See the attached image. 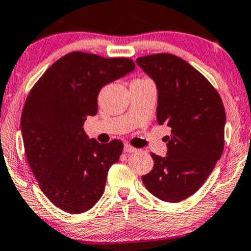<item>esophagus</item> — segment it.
Listing matches in <instances>:
<instances>
[{
	"label": "esophagus",
	"mask_w": 251,
	"mask_h": 251,
	"mask_svg": "<svg viewBox=\"0 0 251 251\" xmlns=\"http://www.w3.org/2000/svg\"><path fill=\"white\" fill-rule=\"evenodd\" d=\"M123 151H125V152H126V153H135V152H137V149L132 147L131 145H129V144H126Z\"/></svg>",
	"instance_id": "esophagus-1"
}]
</instances>
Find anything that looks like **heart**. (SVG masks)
<instances>
[{
	"label": "heart",
	"mask_w": 251,
	"mask_h": 251,
	"mask_svg": "<svg viewBox=\"0 0 251 251\" xmlns=\"http://www.w3.org/2000/svg\"><path fill=\"white\" fill-rule=\"evenodd\" d=\"M138 81H150V80H147V78H139Z\"/></svg>",
	"instance_id": "b5f03b06"
}]
</instances>
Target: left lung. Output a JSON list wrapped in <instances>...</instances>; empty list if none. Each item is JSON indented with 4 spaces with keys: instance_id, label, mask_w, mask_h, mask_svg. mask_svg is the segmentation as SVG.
Returning <instances> with one entry per match:
<instances>
[{
    "instance_id": "1",
    "label": "left lung",
    "mask_w": 251,
    "mask_h": 251,
    "mask_svg": "<svg viewBox=\"0 0 251 251\" xmlns=\"http://www.w3.org/2000/svg\"><path fill=\"white\" fill-rule=\"evenodd\" d=\"M136 63L155 82L157 123L171 128L167 156L152 153L153 169L142 180L160 200L183 201L203 185L221 159L224 105L210 82L179 57L156 53Z\"/></svg>"
}]
</instances>
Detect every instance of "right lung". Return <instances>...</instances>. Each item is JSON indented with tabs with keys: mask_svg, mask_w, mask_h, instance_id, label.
I'll return each mask as SVG.
<instances>
[{
	"mask_svg": "<svg viewBox=\"0 0 251 251\" xmlns=\"http://www.w3.org/2000/svg\"><path fill=\"white\" fill-rule=\"evenodd\" d=\"M133 70L128 58L74 51L51 65L30 90L20 121L25 154L41 191L61 210L81 214L104 193L123 143L89 139L83 125L97 114L100 89Z\"/></svg>",
	"mask_w": 251,
	"mask_h": 251,
	"instance_id": "add662e5",
	"label": "right lung"
}]
</instances>
